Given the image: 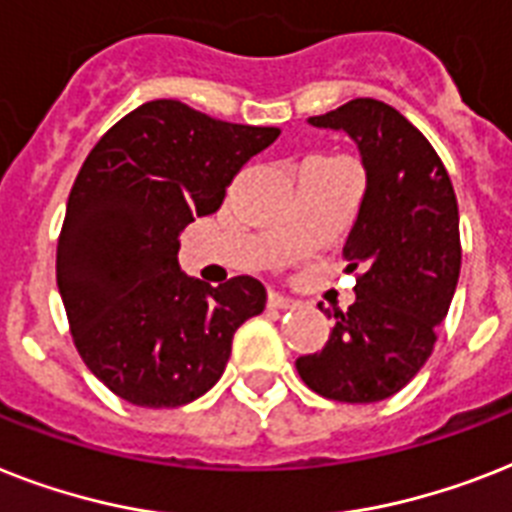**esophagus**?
I'll return each instance as SVG.
<instances>
[{"label":"esophagus","instance_id":"esophagus-1","mask_svg":"<svg viewBox=\"0 0 512 512\" xmlns=\"http://www.w3.org/2000/svg\"><path fill=\"white\" fill-rule=\"evenodd\" d=\"M268 307H273V310H294L297 307V302L289 297H284V294L278 292H270L268 294Z\"/></svg>","mask_w":512,"mask_h":512}]
</instances>
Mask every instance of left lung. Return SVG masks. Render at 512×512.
I'll return each mask as SVG.
<instances>
[{"mask_svg":"<svg viewBox=\"0 0 512 512\" xmlns=\"http://www.w3.org/2000/svg\"><path fill=\"white\" fill-rule=\"evenodd\" d=\"M310 123L355 139L368 186L342 252L357 270L355 305L334 310L326 347L299 357L297 371L326 400H386L429 360L450 310L458 197L429 139L392 105L360 97Z\"/></svg>","mask_w":512,"mask_h":512,"instance_id":"1","label":"left lung"}]
</instances>
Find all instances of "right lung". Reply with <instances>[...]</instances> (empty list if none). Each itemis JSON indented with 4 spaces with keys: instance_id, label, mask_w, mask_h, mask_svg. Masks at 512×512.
Listing matches in <instances>:
<instances>
[{
    "instance_id": "obj_1",
    "label": "right lung",
    "mask_w": 512,
    "mask_h": 512,
    "mask_svg": "<svg viewBox=\"0 0 512 512\" xmlns=\"http://www.w3.org/2000/svg\"><path fill=\"white\" fill-rule=\"evenodd\" d=\"M278 134L155 99L83 160L57 239V286L78 355L120 400L178 407L202 397L223 376L236 328L263 313L257 278L210 286L184 276L178 234L213 215Z\"/></svg>"
}]
</instances>
